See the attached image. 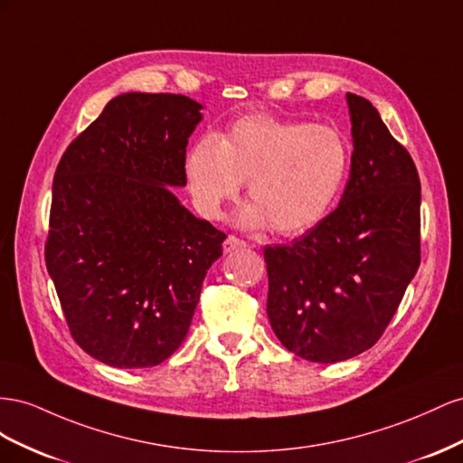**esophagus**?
Returning <instances> with one entry per match:
<instances>
[{"mask_svg":"<svg viewBox=\"0 0 463 463\" xmlns=\"http://www.w3.org/2000/svg\"><path fill=\"white\" fill-rule=\"evenodd\" d=\"M248 244L244 242V241H241V239H236V236H227V239H224V242H222V250H224V254H229V252H236V250H244Z\"/></svg>","mask_w":463,"mask_h":463,"instance_id":"1","label":"esophagus"}]
</instances>
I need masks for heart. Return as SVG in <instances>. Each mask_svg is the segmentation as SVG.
I'll list each match as a JSON object with an SVG mask.
<instances>
[{
    "label": "heart",
    "instance_id": "b5f03b06",
    "mask_svg": "<svg viewBox=\"0 0 463 463\" xmlns=\"http://www.w3.org/2000/svg\"><path fill=\"white\" fill-rule=\"evenodd\" d=\"M351 165L349 145L337 129L250 114L215 136L197 139L184 158L194 205L219 217L224 202L248 182V203L239 215L248 229L285 236L307 232L332 209Z\"/></svg>",
    "mask_w": 463,
    "mask_h": 463
}]
</instances>
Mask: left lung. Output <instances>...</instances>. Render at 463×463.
I'll list each match as a JSON object with an SVG mask.
<instances>
[{
  "mask_svg": "<svg viewBox=\"0 0 463 463\" xmlns=\"http://www.w3.org/2000/svg\"><path fill=\"white\" fill-rule=\"evenodd\" d=\"M351 173L339 205L288 246L263 248L268 316L283 345L312 363L371 349L420 263V182L378 110L347 92Z\"/></svg>",
  "mask_w": 463,
  "mask_h": 463,
  "instance_id": "8db88e82",
  "label": "left lung"
}]
</instances>
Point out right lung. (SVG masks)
<instances>
[{
	"mask_svg": "<svg viewBox=\"0 0 463 463\" xmlns=\"http://www.w3.org/2000/svg\"><path fill=\"white\" fill-rule=\"evenodd\" d=\"M203 107L184 95L126 92L70 143L52 184L44 248L77 345L116 368L161 364L186 337L227 234L170 188Z\"/></svg>",
	"mask_w": 463,
	"mask_h": 463,
	"instance_id": "1",
	"label": "right lung"
}]
</instances>
